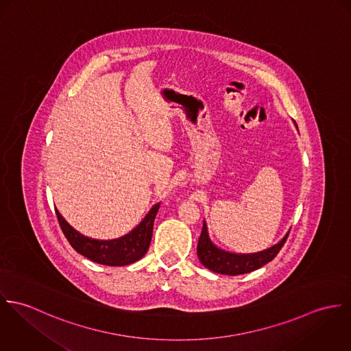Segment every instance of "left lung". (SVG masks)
I'll use <instances>...</instances> for the list:
<instances>
[{
	"mask_svg": "<svg viewBox=\"0 0 351 351\" xmlns=\"http://www.w3.org/2000/svg\"><path fill=\"white\" fill-rule=\"evenodd\" d=\"M288 234L272 247L258 252V253H252V254H235L230 252H225L219 247H217L208 238L207 233V226L206 222H203V229L197 241L196 252H197V258L206 267L207 269L221 274H229V276H237V274H243V273L253 272L277 256V253L281 250L284 246Z\"/></svg>",
	"mask_w": 351,
	"mask_h": 351,
	"instance_id": "left-lung-1",
	"label": "left lung"
}]
</instances>
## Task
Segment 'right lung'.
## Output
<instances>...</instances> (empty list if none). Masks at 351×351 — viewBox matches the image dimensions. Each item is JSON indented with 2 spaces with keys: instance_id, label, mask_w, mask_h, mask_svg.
<instances>
[{
  "instance_id": "obj_1",
  "label": "right lung",
  "mask_w": 351,
  "mask_h": 351,
  "mask_svg": "<svg viewBox=\"0 0 351 351\" xmlns=\"http://www.w3.org/2000/svg\"><path fill=\"white\" fill-rule=\"evenodd\" d=\"M158 208L160 203H157L151 208L147 217L130 233L109 241L93 239L78 233L73 226L67 223V221L62 217V214L58 210L56 217L62 232L79 254L102 265L123 267L138 261L148 252L152 239L154 222Z\"/></svg>"
}]
</instances>
